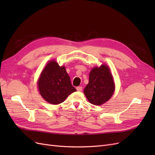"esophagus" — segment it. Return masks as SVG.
Masks as SVG:
<instances>
[{
  "mask_svg": "<svg viewBox=\"0 0 155 155\" xmlns=\"http://www.w3.org/2000/svg\"><path fill=\"white\" fill-rule=\"evenodd\" d=\"M76 89H77V91H78V92H81L82 90H83V87H78L76 88Z\"/></svg>",
  "mask_w": 155,
  "mask_h": 155,
  "instance_id": "1",
  "label": "esophagus"
}]
</instances>
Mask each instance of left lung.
Listing matches in <instances>:
<instances>
[{"label":"left lung","instance_id":"1","mask_svg":"<svg viewBox=\"0 0 155 155\" xmlns=\"http://www.w3.org/2000/svg\"><path fill=\"white\" fill-rule=\"evenodd\" d=\"M114 91L115 83L109 67L103 63L93 67L83 91L88 101L94 105H101L110 99Z\"/></svg>","mask_w":155,"mask_h":155}]
</instances>
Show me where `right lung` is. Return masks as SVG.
<instances>
[{
    "label": "right lung",
    "instance_id": "obj_1",
    "mask_svg": "<svg viewBox=\"0 0 155 155\" xmlns=\"http://www.w3.org/2000/svg\"><path fill=\"white\" fill-rule=\"evenodd\" d=\"M39 94L52 105L61 104L72 93L76 92L64 66H59L54 59L46 63L37 80Z\"/></svg>",
    "mask_w": 155,
    "mask_h": 155
}]
</instances>
